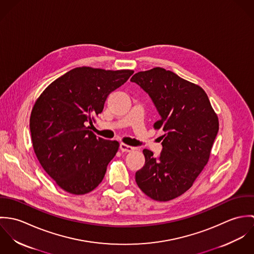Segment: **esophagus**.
<instances>
[{
	"instance_id": "1",
	"label": "esophagus",
	"mask_w": 254,
	"mask_h": 254,
	"mask_svg": "<svg viewBox=\"0 0 254 254\" xmlns=\"http://www.w3.org/2000/svg\"><path fill=\"white\" fill-rule=\"evenodd\" d=\"M120 149H121L123 152H131V151H133V150L135 149V147L122 143V144H120Z\"/></svg>"
}]
</instances>
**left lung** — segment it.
I'll list each match as a JSON object with an SVG mask.
<instances>
[{"label": "left lung", "mask_w": 254, "mask_h": 254, "mask_svg": "<svg viewBox=\"0 0 254 254\" xmlns=\"http://www.w3.org/2000/svg\"><path fill=\"white\" fill-rule=\"evenodd\" d=\"M132 82L148 94L160 118L163 146L155 157L143 150L144 167L136 183L150 198L168 201L187 191L207 164L219 130L217 114L204 90L161 67L136 73Z\"/></svg>", "instance_id": "8db88e82"}]
</instances>
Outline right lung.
<instances>
[{
  "label": "right lung",
  "instance_id": "1",
  "mask_svg": "<svg viewBox=\"0 0 254 254\" xmlns=\"http://www.w3.org/2000/svg\"><path fill=\"white\" fill-rule=\"evenodd\" d=\"M133 73L76 67L37 99L30 116L33 148L44 170L65 191L85 194L103 181L119 143L97 137L88 125Z\"/></svg>",
  "mask_w": 254,
  "mask_h": 254
}]
</instances>
